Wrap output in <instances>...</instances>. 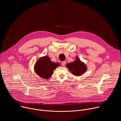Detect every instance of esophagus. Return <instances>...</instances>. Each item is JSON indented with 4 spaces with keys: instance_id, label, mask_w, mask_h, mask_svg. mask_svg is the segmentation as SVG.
<instances>
[{
    "instance_id": "34e87169",
    "label": "esophagus",
    "mask_w": 121,
    "mask_h": 121,
    "mask_svg": "<svg viewBox=\"0 0 121 121\" xmlns=\"http://www.w3.org/2000/svg\"><path fill=\"white\" fill-rule=\"evenodd\" d=\"M65 64H66V61H62V62H61V65H62L63 66H64L65 65Z\"/></svg>"
}]
</instances>
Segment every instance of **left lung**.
Segmentation results:
<instances>
[{
  "mask_svg": "<svg viewBox=\"0 0 121 121\" xmlns=\"http://www.w3.org/2000/svg\"><path fill=\"white\" fill-rule=\"evenodd\" d=\"M73 75L76 76H79L83 74L87 69L86 65L82 62L78 57H76V60L66 65Z\"/></svg>",
  "mask_w": 121,
  "mask_h": 121,
  "instance_id": "8db88e82",
  "label": "left lung"
}]
</instances>
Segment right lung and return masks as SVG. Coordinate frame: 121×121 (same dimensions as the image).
<instances>
[{
    "mask_svg": "<svg viewBox=\"0 0 121 121\" xmlns=\"http://www.w3.org/2000/svg\"><path fill=\"white\" fill-rule=\"evenodd\" d=\"M60 65L51 60L48 56H44L39 59L35 66V70L42 78L48 79L53 74V71Z\"/></svg>",
    "mask_w": 121,
    "mask_h": 121,
    "instance_id": "obj_1",
    "label": "right lung"
}]
</instances>
